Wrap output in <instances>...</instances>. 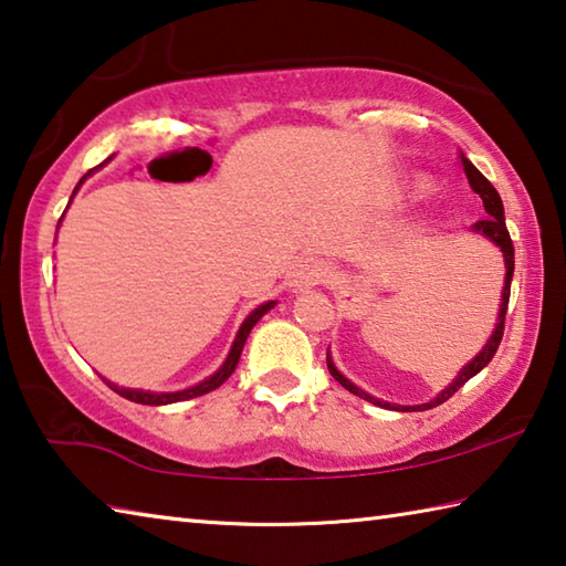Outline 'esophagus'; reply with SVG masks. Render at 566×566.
Returning a JSON list of instances; mask_svg holds the SVG:
<instances>
[{
  "label": "esophagus",
  "mask_w": 566,
  "mask_h": 566,
  "mask_svg": "<svg viewBox=\"0 0 566 566\" xmlns=\"http://www.w3.org/2000/svg\"><path fill=\"white\" fill-rule=\"evenodd\" d=\"M324 274H327V272H324L322 262L312 260V256H306V260H300L292 266L290 286H292V290H300V292L310 290V286L319 284L324 280Z\"/></svg>",
  "instance_id": "1"
}]
</instances>
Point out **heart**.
<instances>
[{
	"label": "heart",
	"instance_id": "1",
	"mask_svg": "<svg viewBox=\"0 0 566 566\" xmlns=\"http://www.w3.org/2000/svg\"><path fill=\"white\" fill-rule=\"evenodd\" d=\"M429 187L424 185V181H417V185L415 187H411V191H415V195H424V191H427Z\"/></svg>",
	"mask_w": 566,
	"mask_h": 566
}]
</instances>
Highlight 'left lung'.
Masks as SVG:
<instances>
[{"mask_svg": "<svg viewBox=\"0 0 566 566\" xmlns=\"http://www.w3.org/2000/svg\"><path fill=\"white\" fill-rule=\"evenodd\" d=\"M462 167H464V175H467V179H469V185H472V189L476 191V195L482 197L486 214H490L486 219H482V222L472 224V232H476V234H482V237L490 239V242H492L494 247H500V252H502V256H504V270H506V274H504L502 302H500V314H496L494 332H492V337L486 339L482 352H479L472 361H467L464 367L459 369V375L452 379V385H447L442 391H439V395H437L434 399H429L427 405H391V401H381V399H377V397L367 395V391L359 389L357 385H354V381H349L347 377L342 375V371H339L337 367H334L332 354H329V349H327V367H329V375H332L334 379H337L344 389L352 391V395L367 399V401H371V405H377V407L397 409V411H424V409H432V407H437V405H442V401H447L449 397H452L459 387H464L469 379H472L474 375H479V371H482V369L486 367V364L492 361L494 352L500 349V342H502V334H504V314H506V306H510V290H512V276H514V244H512L510 232H506L504 205H502L500 191H496V189L492 187V181L486 179V177L482 175V171H479L464 155H462Z\"/></svg>", "mask_w": 566, "mask_h": 566, "instance_id": "8db88e82", "label": "left lung"}]
</instances>
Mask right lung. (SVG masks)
<instances>
[{
  "label": "right lung",
  "mask_w": 566,
  "mask_h": 566,
  "mask_svg": "<svg viewBox=\"0 0 566 566\" xmlns=\"http://www.w3.org/2000/svg\"><path fill=\"white\" fill-rule=\"evenodd\" d=\"M109 159H112V157H109ZM109 159H107V161H109ZM107 161H104V165H107ZM104 165L90 169L87 175H84V177L80 179V185L74 187L72 197L76 195V189H80V187L84 185V179H87L90 175H94V171H97V169H102ZM70 202H72V199H70ZM60 222H62V219H60ZM274 304H276L274 300H272V302H264V304L256 306L254 312H249V317L242 322V327H239L237 337H234V342H232V349H229V354H227V359H224L222 367H219L212 377L202 379V381H199V385H195V387H187V389H179V391H147V389H129V387H119V385H114V381H109V379H104V381H107L109 389L117 391L119 397L129 399V401H137V405H151V407H159V405H175V401H185V399L202 397V395H207V391H212V389H217V387H222L224 381H227L229 377H232V371L237 369V364H239V357H242V349H244V342H247V337H249V332L254 329V324L260 322L266 312L274 310Z\"/></svg>",
  "instance_id": "1"
}]
</instances>
